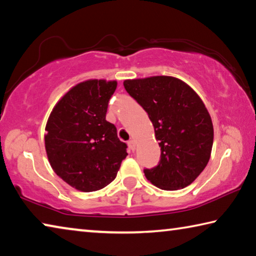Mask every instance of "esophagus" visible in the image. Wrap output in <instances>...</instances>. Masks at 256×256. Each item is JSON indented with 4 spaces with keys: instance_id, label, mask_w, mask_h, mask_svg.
I'll list each match as a JSON object with an SVG mask.
<instances>
[{
    "instance_id": "esophagus-1",
    "label": "esophagus",
    "mask_w": 256,
    "mask_h": 256,
    "mask_svg": "<svg viewBox=\"0 0 256 256\" xmlns=\"http://www.w3.org/2000/svg\"><path fill=\"white\" fill-rule=\"evenodd\" d=\"M128 148H130V149H131V150H136V141H134V140H130V141L128 142Z\"/></svg>"
}]
</instances>
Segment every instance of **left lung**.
I'll use <instances>...</instances> for the list:
<instances>
[{"instance_id": "left-lung-1", "label": "left lung", "mask_w": 256, "mask_h": 256, "mask_svg": "<svg viewBox=\"0 0 256 256\" xmlns=\"http://www.w3.org/2000/svg\"><path fill=\"white\" fill-rule=\"evenodd\" d=\"M124 88L148 112L162 150L158 166L144 170L164 190L192 184L209 162L214 125L200 96L180 79L154 76L125 80Z\"/></svg>"}]
</instances>
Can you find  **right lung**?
Wrapping results in <instances>:
<instances>
[{
    "label": "right lung",
    "mask_w": 256,
    "mask_h": 256,
    "mask_svg": "<svg viewBox=\"0 0 256 256\" xmlns=\"http://www.w3.org/2000/svg\"><path fill=\"white\" fill-rule=\"evenodd\" d=\"M118 81L90 79L76 84L50 112L45 149L50 167L81 192L102 190L115 180L126 144L106 112Z\"/></svg>",
    "instance_id": "1"
}]
</instances>
